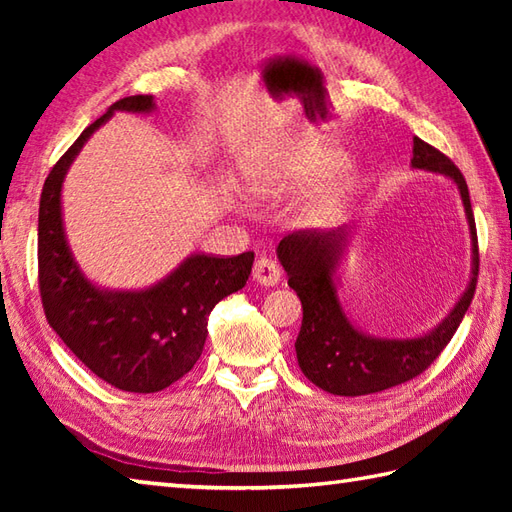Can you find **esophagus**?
Returning a JSON list of instances; mask_svg holds the SVG:
<instances>
[{
    "instance_id": "1",
    "label": "esophagus",
    "mask_w": 512,
    "mask_h": 512,
    "mask_svg": "<svg viewBox=\"0 0 512 512\" xmlns=\"http://www.w3.org/2000/svg\"><path fill=\"white\" fill-rule=\"evenodd\" d=\"M284 277V268L273 257H259L253 266V279L262 286H277Z\"/></svg>"
}]
</instances>
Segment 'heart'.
Wrapping results in <instances>:
<instances>
[{"instance_id": "obj_1", "label": "heart", "mask_w": 512, "mask_h": 512, "mask_svg": "<svg viewBox=\"0 0 512 512\" xmlns=\"http://www.w3.org/2000/svg\"><path fill=\"white\" fill-rule=\"evenodd\" d=\"M334 158V151L306 143V140H284V143L259 151L244 162L246 189L255 195H277L301 189L328 171ZM347 193H350V180L345 176H336L319 184L303 204V220H330L343 206Z\"/></svg>"}]
</instances>
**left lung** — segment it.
I'll return each mask as SVG.
<instances>
[{"label":"left lung","instance_id":"1","mask_svg":"<svg viewBox=\"0 0 512 512\" xmlns=\"http://www.w3.org/2000/svg\"><path fill=\"white\" fill-rule=\"evenodd\" d=\"M411 165L444 173L458 184L473 239L471 284L449 317L433 332L418 339H372L347 321L332 286V273L347 237L345 228L295 231L279 242V262L286 268L288 286L297 292L303 308L301 330L295 343L299 367L310 383L334 396L376 394L420 376L449 345L473 301L477 273H480V250H477L469 187L462 171L449 156L420 138H413Z\"/></svg>","mask_w":512,"mask_h":512}]
</instances>
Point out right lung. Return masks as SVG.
<instances>
[{
	"label": "right lung",
	"mask_w": 512,
	"mask_h": 512,
	"mask_svg": "<svg viewBox=\"0 0 512 512\" xmlns=\"http://www.w3.org/2000/svg\"><path fill=\"white\" fill-rule=\"evenodd\" d=\"M116 110L151 112L154 96L116 101L48 173L39 200V292L50 328L90 372L123 391L154 394L191 372L211 310L244 288L255 253L191 255L167 279L140 292L99 290L81 275L63 233L61 182L85 140Z\"/></svg>",
	"instance_id": "add662e5"
}]
</instances>
